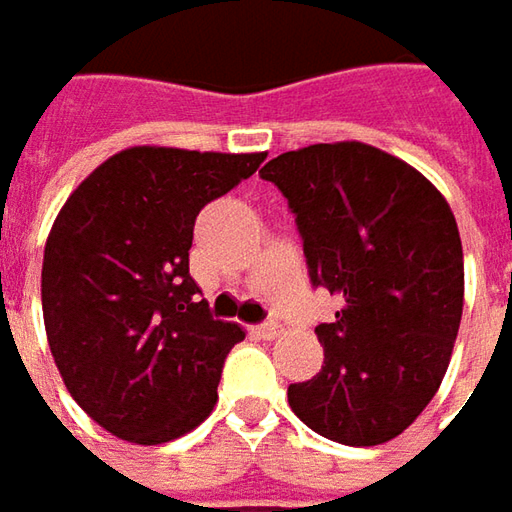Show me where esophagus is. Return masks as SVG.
Returning <instances> with one entry per match:
<instances>
[{"label": "esophagus", "mask_w": 512, "mask_h": 512, "mask_svg": "<svg viewBox=\"0 0 512 512\" xmlns=\"http://www.w3.org/2000/svg\"><path fill=\"white\" fill-rule=\"evenodd\" d=\"M282 330H285V327L279 325V322H267V325L253 327V333H256L259 339H265V342H273L276 336H282Z\"/></svg>", "instance_id": "34e87169"}]
</instances>
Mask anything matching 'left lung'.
Instances as JSON below:
<instances>
[{
    "mask_svg": "<svg viewBox=\"0 0 512 512\" xmlns=\"http://www.w3.org/2000/svg\"><path fill=\"white\" fill-rule=\"evenodd\" d=\"M259 173L296 213L313 285L342 299L316 327L322 370L290 384L287 402L333 442L396 439L436 396L462 322L453 210L419 170L364 142L287 150Z\"/></svg>",
    "mask_w": 512,
    "mask_h": 512,
    "instance_id": "1",
    "label": "left lung"
}]
</instances>
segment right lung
<instances>
[{
    "label": "right lung",
    "mask_w": 512,
    "mask_h": 512,
    "mask_svg": "<svg viewBox=\"0 0 512 512\" xmlns=\"http://www.w3.org/2000/svg\"><path fill=\"white\" fill-rule=\"evenodd\" d=\"M267 153L136 145L105 159L50 227L42 316L76 404L133 444H165L205 422L230 347L190 279L199 210L250 179Z\"/></svg>",
    "instance_id": "right-lung-1"
}]
</instances>
